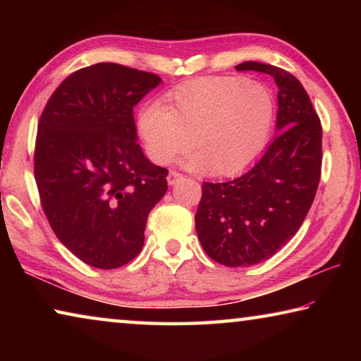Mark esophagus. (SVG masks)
Instances as JSON below:
<instances>
[{
	"mask_svg": "<svg viewBox=\"0 0 361 361\" xmlns=\"http://www.w3.org/2000/svg\"><path fill=\"white\" fill-rule=\"evenodd\" d=\"M183 178V175L181 173H178V172H175V170H170L169 172V175H167V183L170 186H173L176 181H180Z\"/></svg>",
	"mask_w": 361,
	"mask_h": 361,
	"instance_id": "1",
	"label": "esophagus"
}]
</instances>
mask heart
I'll list each match as a JSON object with an SVG mask.
<instances>
[{
    "label": "heart",
    "instance_id": "b5f03b06",
    "mask_svg": "<svg viewBox=\"0 0 361 361\" xmlns=\"http://www.w3.org/2000/svg\"><path fill=\"white\" fill-rule=\"evenodd\" d=\"M166 103L138 113L148 157L169 164L192 142L183 166L223 175L240 172L264 151L277 111L271 89L242 76L192 79L169 92Z\"/></svg>",
    "mask_w": 361,
    "mask_h": 361
}]
</instances>
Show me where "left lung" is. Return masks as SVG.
<instances>
[{
  "mask_svg": "<svg viewBox=\"0 0 361 361\" xmlns=\"http://www.w3.org/2000/svg\"><path fill=\"white\" fill-rule=\"evenodd\" d=\"M235 70L274 78L277 135L243 175L204 183L195 231L212 259L247 267L276 255L301 228L320 181L322 126L302 84L288 71L258 62H243Z\"/></svg>",
  "mask_w": 361,
  "mask_h": 361,
  "instance_id": "1",
  "label": "left lung"
}]
</instances>
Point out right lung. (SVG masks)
<instances>
[{"instance_id": "obj_1", "label": "right lung", "mask_w": 361, "mask_h": 361, "mask_svg": "<svg viewBox=\"0 0 361 361\" xmlns=\"http://www.w3.org/2000/svg\"><path fill=\"white\" fill-rule=\"evenodd\" d=\"M162 79L118 63L78 70L38 124L35 178L59 240L85 264L116 269L142 252L167 170L137 143L133 106Z\"/></svg>"}]
</instances>
